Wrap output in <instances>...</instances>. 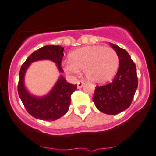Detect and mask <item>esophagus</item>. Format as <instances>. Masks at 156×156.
I'll list each match as a JSON object with an SVG mask.
<instances>
[{"label":"esophagus","mask_w":156,"mask_h":156,"mask_svg":"<svg viewBox=\"0 0 156 156\" xmlns=\"http://www.w3.org/2000/svg\"><path fill=\"white\" fill-rule=\"evenodd\" d=\"M83 85H84V81H79L77 82V86H78V88H82Z\"/></svg>","instance_id":"esophagus-1"}]
</instances>
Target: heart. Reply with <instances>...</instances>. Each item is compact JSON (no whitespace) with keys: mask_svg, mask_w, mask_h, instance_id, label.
Listing matches in <instances>:
<instances>
[{"mask_svg":"<svg viewBox=\"0 0 156 156\" xmlns=\"http://www.w3.org/2000/svg\"><path fill=\"white\" fill-rule=\"evenodd\" d=\"M70 62L64 64L67 74L76 75L83 69L85 78L93 83H105L116 74L119 65L117 52L112 48L88 46L78 48L69 55Z\"/></svg>","mask_w":156,"mask_h":156,"instance_id":"heart-1","label":"heart"}]
</instances>
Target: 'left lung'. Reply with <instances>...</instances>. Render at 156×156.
I'll return each mask as SVG.
<instances>
[{
	"label": "left lung",
	"mask_w": 156,
	"mask_h": 156,
	"mask_svg": "<svg viewBox=\"0 0 156 156\" xmlns=\"http://www.w3.org/2000/svg\"><path fill=\"white\" fill-rule=\"evenodd\" d=\"M119 58L118 72L108 85L96 86L92 100L100 112L117 115L130 106L138 88L136 66L125 49L110 43Z\"/></svg>",
	"instance_id": "1"
}]
</instances>
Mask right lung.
<instances>
[{
  "mask_svg": "<svg viewBox=\"0 0 156 156\" xmlns=\"http://www.w3.org/2000/svg\"><path fill=\"white\" fill-rule=\"evenodd\" d=\"M64 48L58 45H46L31 54L21 66L19 73L17 91L27 112L41 120L55 121L67 113L71 104V94L77 89V85H71L61 75L50 92L42 97L32 95L24 85V75L29 65L41 60H51L57 65L60 72L64 56Z\"/></svg>",
  "mask_w": 156,
  "mask_h": 156,
  "instance_id": "1",
  "label": "right lung"
}]
</instances>
